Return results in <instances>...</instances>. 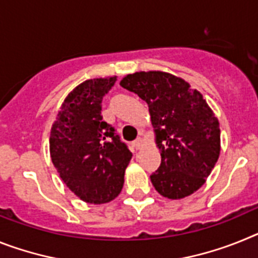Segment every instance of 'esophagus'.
<instances>
[{
  "mask_svg": "<svg viewBox=\"0 0 258 258\" xmlns=\"http://www.w3.org/2000/svg\"><path fill=\"white\" fill-rule=\"evenodd\" d=\"M143 144H144V140H143L142 138L136 139L135 142H134V147H135L136 149H140V148L143 147Z\"/></svg>",
  "mask_w": 258,
  "mask_h": 258,
  "instance_id": "34e87169",
  "label": "esophagus"
}]
</instances>
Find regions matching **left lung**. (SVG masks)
<instances>
[{
	"label": "left lung",
	"mask_w": 258,
	"mask_h": 258,
	"mask_svg": "<svg viewBox=\"0 0 258 258\" xmlns=\"http://www.w3.org/2000/svg\"><path fill=\"white\" fill-rule=\"evenodd\" d=\"M149 106L161 151V165L151 175L163 197L178 200L197 191L218 161L221 130L214 113L185 80L162 71H140L120 80Z\"/></svg>",
	"instance_id": "8db88e82"
}]
</instances>
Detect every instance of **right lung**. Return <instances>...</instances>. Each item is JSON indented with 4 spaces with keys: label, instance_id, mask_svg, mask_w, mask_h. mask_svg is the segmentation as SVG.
<instances>
[{
    "label": "right lung",
    "instance_id": "obj_1",
    "mask_svg": "<svg viewBox=\"0 0 258 258\" xmlns=\"http://www.w3.org/2000/svg\"><path fill=\"white\" fill-rule=\"evenodd\" d=\"M116 76L83 82L64 98L50 131L51 162L64 184L89 204L120 194L132 153L102 119L101 102Z\"/></svg>",
    "mask_w": 258,
    "mask_h": 258
}]
</instances>
